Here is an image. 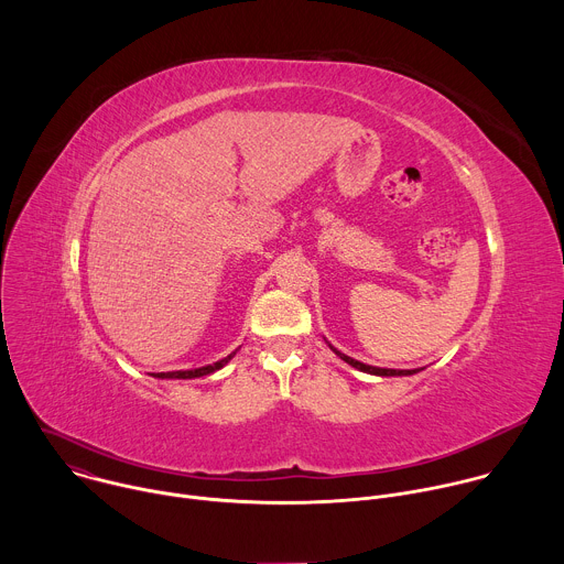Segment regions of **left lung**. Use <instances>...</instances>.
Here are the masks:
<instances>
[{
	"label": "left lung",
	"mask_w": 564,
	"mask_h": 564,
	"mask_svg": "<svg viewBox=\"0 0 564 564\" xmlns=\"http://www.w3.org/2000/svg\"><path fill=\"white\" fill-rule=\"evenodd\" d=\"M333 348V346H330ZM333 352L337 355V357H341L346 364H350L352 368H357V370H361V372H368V375H379V377H406V375H415V372H420V370H394V368H375V366H368V364H361V361H357V359H352V357H348V355H344V352H339L337 348H333Z\"/></svg>",
	"instance_id": "left-lung-1"
}]
</instances>
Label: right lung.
Here are the masks:
<instances>
[{"mask_svg":"<svg viewBox=\"0 0 564 564\" xmlns=\"http://www.w3.org/2000/svg\"><path fill=\"white\" fill-rule=\"evenodd\" d=\"M234 355H236V352L227 355L225 359H220V361H216V364L203 366V368H194V370H176V372H158V375H153V377H158V379H196V377H205V375H212V372L220 370V368H223V366H225Z\"/></svg>","mask_w":564,"mask_h":564,"instance_id":"1","label":"right lung"}]
</instances>
